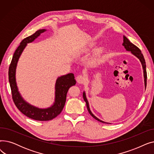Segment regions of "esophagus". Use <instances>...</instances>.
Segmentation results:
<instances>
[{
  "label": "esophagus",
  "mask_w": 154,
  "mask_h": 154,
  "mask_svg": "<svg viewBox=\"0 0 154 154\" xmlns=\"http://www.w3.org/2000/svg\"><path fill=\"white\" fill-rule=\"evenodd\" d=\"M76 80L79 84H84L85 82V77L82 75H79L76 77Z\"/></svg>",
  "instance_id": "34e87169"
}]
</instances>
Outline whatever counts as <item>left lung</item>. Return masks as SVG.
<instances>
[{
	"label": "left lung",
	"mask_w": 154,
	"mask_h": 154,
	"mask_svg": "<svg viewBox=\"0 0 154 154\" xmlns=\"http://www.w3.org/2000/svg\"><path fill=\"white\" fill-rule=\"evenodd\" d=\"M124 42H123V46H124V47L125 48V49L128 51H131L135 56H136L137 58H138L140 61L141 62V63L142 65V67H143V76H144V81H145V87L146 88L147 86V71H146V65H145V59L143 57V55L142 54L141 51L139 49V47H137L136 45H135L134 44H133L132 42H130L129 40L125 36H124ZM83 98L84 101L86 102V106H87V110L89 112V114L91 115V116H92V117H94L95 120L99 121L100 122L102 123H105V124H109L107 122H103V121L100 120V119H99L98 118H97L91 112L90 108H89V106H88V102L87 100L86 96H85V92L83 93Z\"/></svg>",
	"instance_id": "1"
}]
</instances>
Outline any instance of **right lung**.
<instances>
[{
	"label": "right lung",
	"mask_w": 154,
	"mask_h": 154,
	"mask_svg": "<svg viewBox=\"0 0 154 154\" xmlns=\"http://www.w3.org/2000/svg\"><path fill=\"white\" fill-rule=\"evenodd\" d=\"M45 29L36 31L34 34L24 38L15 50L9 69V80L11 88L13 101L17 108L27 117L36 120H50L60 114L66 101L67 93L69 88L76 83L73 74H68L57 79L55 84V102L53 106L47 109H39L30 106L24 101L20 95L15 82V69L19 57L23 48L29 43L33 41L40 34L45 32Z\"/></svg>",
	"instance_id": "right-lung-1"
}]
</instances>
